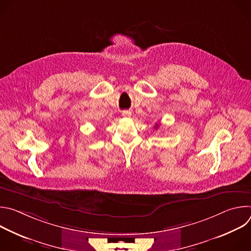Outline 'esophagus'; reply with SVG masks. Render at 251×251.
Wrapping results in <instances>:
<instances>
[{"label":"esophagus","instance_id":"1","mask_svg":"<svg viewBox=\"0 0 251 251\" xmlns=\"http://www.w3.org/2000/svg\"><path fill=\"white\" fill-rule=\"evenodd\" d=\"M131 111H129V110H124V111H122V116L123 117H125V118H128V117H131Z\"/></svg>","mask_w":251,"mask_h":251}]
</instances>
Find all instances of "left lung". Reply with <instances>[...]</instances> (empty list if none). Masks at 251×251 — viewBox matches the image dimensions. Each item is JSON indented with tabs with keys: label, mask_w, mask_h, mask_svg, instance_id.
Wrapping results in <instances>:
<instances>
[{
	"label": "left lung",
	"mask_w": 251,
	"mask_h": 251,
	"mask_svg": "<svg viewBox=\"0 0 251 251\" xmlns=\"http://www.w3.org/2000/svg\"><path fill=\"white\" fill-rule=\"evenodd\" d=\"M157 127H158V124H157Z\"/></svg>",
	"instance_id": "obj_1"
}]
</instances>
